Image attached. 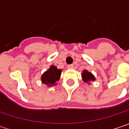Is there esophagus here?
<instances>
[{
  "label": "esophagus",
  "mask_w": 129,
  "mask_h": 129,
  "mask_svg": "<svg viewBox=\"0 0 129 129\" xmlns=\"http://www.w3.org/2000/svg\"><path fill=\"white\" fill-rule=\"evenodd\" d=\"M67 68L68 69H73L74 68V65L73 64H69V65H67Z\"/></svg>",
  "instance_id": "esophagus-1"
}]
</instances>
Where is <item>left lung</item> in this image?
<instances>
[{
  "label": "left lung",
  "instance_id": "obj_1",
  "mask_svg": "<svg viewBox=\"0 0 129 129\" xmlns=\"http://www.w3.org/2000/svg\"><path fill=\"white\" fill-rule=\"evenodd\" d=\"M82 79L85 82H89L90 80H95V77L92 75L91 72H87V70H84L82 72Z\"/></svg>",
  "mask_w": 129,
  "mask_h": 129
}]
</instances>
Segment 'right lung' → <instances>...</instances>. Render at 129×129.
Returning a JSON list of instances; mask_svg holds the SVG:
<instances>
[{
	"label": "right lung",
	"mask_w": 129,
	"mask_h": 129,
	"mask_svg": "<svg viewBox=\"0 0 129 129\" xmlns=\"http://www.w3.org/2000/svg\"><path fill=\"white\" fill-rule=\"evenodd\" d=\"M61 72V70H59L57 69V67L52 65L49 69V70H47V72H45L42 75V81L43 83H45L49 86H52V85H54L59 80Z\"/></svg>",
	"instance_id": "right-lung-1"
}]
</instances>
